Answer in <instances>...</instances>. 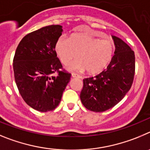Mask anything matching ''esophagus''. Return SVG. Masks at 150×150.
<instances>
[{
  "instance_id": "esophagus-1",
  "label": "esophagus",
  "mask_w": 150,
  "mask_h": 150,
  "mask_svg": "<svg viewBox=\"0 0 150 150\" xmlns=\"http://www.w3.org/2000/svg\"><path fill=\"white\" fill-rule=\"evenodd\" d=\"M72 76L73 77V78H81V76L79 75H78V74H75V73H72Z\"/></svg>"
}]
</instances>
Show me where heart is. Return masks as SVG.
Masks as SVG:
<instances>
[{
	"label": "heart",
	"instance_id": "obj_1",
	"mask_svg": "<svg viewBox=\"0 0 150 150\" xmlns=\"http://www.w3.org/2000/svg\"><path fill=\"white\" fill-rule=\"evenodd\" d=\"M60 61L67 65L77 58L79 60L67 67L70 71L83 72L89 74L99 73L108 66L115 49L114 40L110 38L100 39L84 33H77L69 40L60 37L54 46Z\"/></svg>",
	"mask_w": 150,
	"mask_h": 150
}]
</instances>
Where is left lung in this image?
<instances>
[{"label": "left lung", "mask_w": 150, "mask_h": 150, "mask_svg": "<svg viewBox=\"0 0 150 150\" xmlns=\"http://www.w3.org/2000/svg\"><path fill=\"white\" fill-rule=\"evenodd\" d=\"M115 54L107 69L84 78L81 101L91 111L103 112L115 106L130 90L135 72L134 52L121 39L112 36Z\"/></svg>", "instance_id": "1"}]
</instances>
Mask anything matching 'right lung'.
Wrapping results in <instances>:
<instances>
[{"label": "right lung", "mask_w": 150, "mask_h": 150, "mask_svg": "<svg viewBox=\"0 0 150 150\" xmlns=\"http://www.w3.org/2000/svg\"><path fill=\"white\" fill-rule=\"evenodd\" d=\"M62 32L60 25L43 27L27 34L15 53L13 71L18 91L30 107L39 111L58 106L71 78L54 49Z\"/></svg>", "instance_id": "1"}]
</instances>
